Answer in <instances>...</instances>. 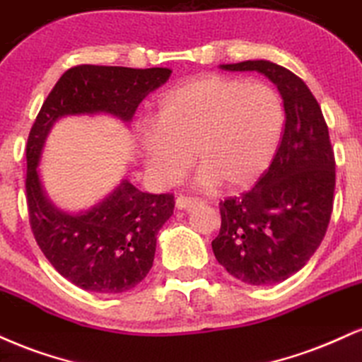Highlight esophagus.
<instances>
[{
	"label": "esophagus",
	"instance_id": "1",
	"mask_svg": "<svg viewBox=\"0 0 362 362\" xmlns=\"http://www.w3.org/2000/svg\"><path fill=\"white\" fill-rule=\"evenodd\" d=\"M202 203V199L199 198H193V197H185V194H180V197L176 198V206L180 208V210H189V208H194L197 205Z\"/></svg>",
	"mask_w": 362,
	"mask_h": 362
}]
</instances>
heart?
Returning <instances> with one entry per match:
<instances>
[{"label":"heart","instance_id":"heart-1","mask_svg":"<svg viewBox=\"0 0 362 362\" xmlns=\"http://www.w3.org/2000/svg\"><path fill=\"white\" fill-rule=\"evenodd\" d=\"M284 129L279 93L266 83L210 74L171 89L160 100L156 125L140 134L139 148L151 176L174 185L193 164L202 186L225 182L247 189L264 176Z\"/></svg>","mask_w":362,"mask_h":362}]
</instances>
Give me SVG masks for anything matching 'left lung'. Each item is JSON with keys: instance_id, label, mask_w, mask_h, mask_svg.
<instances>
[{"instance_id": "8db88e82", "label": "left lung", "mask_w": 362, "mask_h": 362, "mask_svg": "<svg viewBox=\"0 0 362 362\" xmlns=\"http://www.w3.org/2000/svg\"><path fill=\"white\" fill-rule=\"evenodd\" d=\"M257 71L278 86L284 130L273 163L252 189L220 202L216 261L242 283L274 284L303 267L324 240L334 206L335 157L320 105L291 71L269 61L222 64Z\"/></svg>"}]
</instances>
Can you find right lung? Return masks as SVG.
I'll list each match as a JSON object with an SVG mask.
<instances>
[{"mask_svg": "<svg viewBox=\"0 0 362 362\" xmlns=\"http://www.w3.org/2000/svg\"><path fill=\"white\" fill-rule=\"evenodd\" d=\"M169 76L168 67H71L49 93L30 130L25 180L30 227L54 269L86 291L117 295L146 278L154 262L157 232L173 215L174 197L142 193L123 180L89 210L64 214L49 202L38 176L45 139L67 115L110 113L130 122L140 101Z\"/></svg>", "mask_w": 362, "mask_h": 362, "instance_id": "1", "label": "right lung"}]
</instances>
